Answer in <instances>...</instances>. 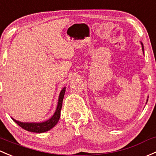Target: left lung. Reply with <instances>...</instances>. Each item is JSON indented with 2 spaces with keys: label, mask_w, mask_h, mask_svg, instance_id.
Returning a JSON list of instances; mask_svg holds the SVG:
<instances>
[{
  "label": "left lung",
  "mask_w": 156,
  "mask_h": 156,
  "mask_svg": "<svg viewBox=\"0 0 156 156\" xmlns=\"http://www.w3.org/2000/svg\"><path fill=\"white\" fill-rule=\"evenodd\" d=\"M140 44H141V46H142V50H143V54L144 55V45H143V43H142L141 42H140ZM147 98H149V97H147ZM147 101H148V99H147V102H146V104H147Z\"/></svg>",
  "instance_id": "8db88e82"
}]
</instances>
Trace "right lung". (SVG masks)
<instances>
[{
	"label": "right lung",
	"mask_w": 156,
	"mask_h": 156,
	"mask_svg": "<svg viewBox=\"0 0 156 156\" xmlns=\"http://www.w3.org/2000/svg\"><path fill=\"white\" fill-rule=\"evenodd\" d=\"M66 91V87H63L60 91V95L58 98V102H57V106L55 111V114H53L51 117L49 118L46 121L40 122H20L16 119H13L12 120L18 124L22 129L31 132H36V133H42V132H48V131L51 129L52 128L55 127V125H57V122L59 121V119L60 117V111H61L62 104H63V99L64 97Z\"/></svg>",
	"instance_id": "add662e5"
}]
</instances>
